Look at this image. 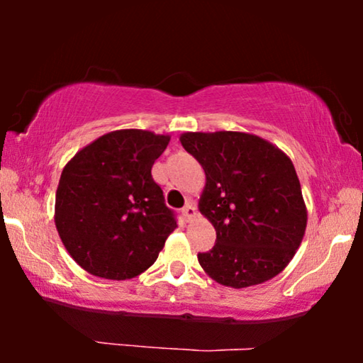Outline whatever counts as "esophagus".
Returning a JSON list of instances; mask_svg holds the SVG:
<instances>
[{
    "label": "esophagus",
    "mask_w": 363,
    "mask_h": 363,
    "mask_svg": "<svg viewBox=\"0 0 363 363\" xmlns=\"http://www.w3.org/2000/svg\"><path fill=\"white\" fill-rule=\"evenodd\" d=\"M182 215H183V218H185L186 221L191 220V218L196 215V208H195V205H193L191 201H188L186 205L182 208Z\"/></svg>",
    "instance_id": "esophagus-1"
}]
</instances>
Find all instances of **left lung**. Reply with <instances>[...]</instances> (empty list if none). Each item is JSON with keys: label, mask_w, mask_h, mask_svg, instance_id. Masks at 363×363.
<instances>
[{"label": "left lung", "mask_w": 363, "mask_h": 363, "mask_svg": "<svg viewBox=\"0 0 363 363\" xmlns=\"http://www.w3.org/2000/svg\"><path fill=\"white\" fill-rule=\"evenodd\" d=\"M180 142L205 170L200 211L216 230L215 246L198 252L203 269L235 289L279 274L307 225L291 158L272 143L241 132H188Z\"/></svg>", "instance_id": "obj_1"}]
</instances>
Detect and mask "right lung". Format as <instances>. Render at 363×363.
<instances>
[{"mask_svg":"<svg viewBox=\"0 0 363 363\" xmlns=\"http://www.w3.org/2000/svg\"><path fill=\"white\" fill-rule=\"evenodd\" d=\"M170 137L116 130L99 137L64 167L56 228L79 266L106 279H130L157 261L177 228V213L152 177Z\"/></svg>","mask_w":363,"mask_h":363,"instance_id":"add662e5","label":"right lung"}]
</instances>
